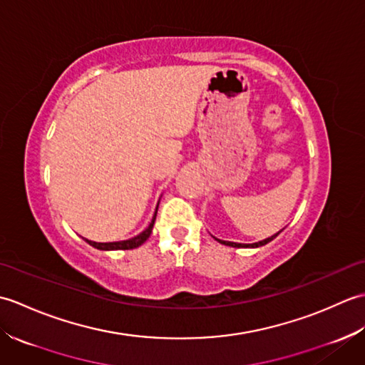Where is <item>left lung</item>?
<instances>
[{
	"label": "left lung",
	"mask_w": 365,
	"mask_h": 365,
	"mask_svg": "<svg viewBox=\"0 0 365 365\" xmlns=\"http://www.w3.org/2000/svg\"><path fill=\"white\" fill-rule=\"evenodd\" d=\"M279 235V232L276 235H273V237H268V238H265V240H262V242H257V243H252V245H243V243H234V242H224V240H220V238H215L216 242H220L221 245H226V246H232V247H259V246H263V245H267V243H269L271 240L273 238H276Z\"/></svg>",
	"instance_id": "left-lung-1"
}]
</instances>
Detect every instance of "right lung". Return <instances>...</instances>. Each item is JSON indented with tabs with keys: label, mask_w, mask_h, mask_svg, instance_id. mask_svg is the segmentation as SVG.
I'll return each instance as SVG.
<instances>
[{
	"label": "right lung",
	"mask_w": 365,
	"mask_h": 365,
	"mask_svg": "<svg viewBox=\"0 0 365 365\" xmlns=\"http://www.w3.org/2000/svg\"><path fill=\"white\" fill-rule=\"evenodd\" d=\"M157 210H158V205H157ZM157 210H155V215L149 224V227H147L145 230H143L141 234L130 238V240H123V242H113V243H97V242H91V240H86V242L91 245L97 247V250L100 251H125V250H135V247L141 246L147 238L150 237L152 234V229H153V224H155V218H157Z\"/></svg>",
	"instance_id": "right-lung-1"
}]
</instances>
